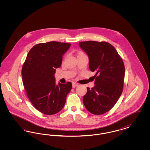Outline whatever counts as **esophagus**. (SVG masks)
Masks as SVG:
<instances>
[{"label":"esophagus","mask_w":150,"mask_h":150,"mask_svg":"<svg viewBox=\"0 0 150 150\" xmlns=\"http://www.w3.org/2000/svg\"><path fill=\"white\" fill-rule=\"evenodd\" d=\"M78 86V84L76 83H72V88H75L76 86Z\"/></svg>","instance_id":"1"}]
</instances>
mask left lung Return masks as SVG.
Here are the masks:
<instances>
[{
	"label": "left lung",
	"mask_w": 150,
	"mask_h": 150,
	"mask_svg": "<svg viewBox=\"0 0 150 150\" xmlns=\"http://www.w3.org/2000/svg\"><path fill=\"white\" fill-rule=\"evenodd\" d=\"M79 45L88 55L89 69L96 74L95 86L87 88L84 105L93 114H105L114 106L122 92L123 61L114 47L106 42H81Z\"/></svg>",
	"instance_id": "8db88e82"
}]
</instances>
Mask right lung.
<instances>
[{
    "instance_id": "add662e5",
    "label": "right lung",
    "mask_w": 150,
    "mask_h": 150,
    "mask_svg": "<svg viewBox=\"0 0 150 150\" xmlns=\"http://www.w3.org/2000/svg\"><path fill=\"white\" fill-rule=\"evenodd\" d=\"M70 43L50 42L34 45L22 66V81L26 95L36 110L45 115H53L64 106L71 82L56 85V68L61 66L62 56Z\"/></svg>"
}]
</instances>
